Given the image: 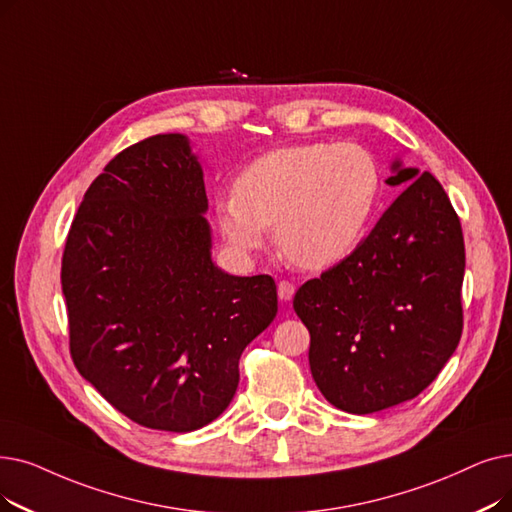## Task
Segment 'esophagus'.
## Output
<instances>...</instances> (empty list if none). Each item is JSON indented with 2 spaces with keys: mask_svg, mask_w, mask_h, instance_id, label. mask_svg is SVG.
Segmentation results:
<instances>
[{
  "mask_svg": "<svg viewBox=\"0 0 512 512\" xmlns=\"http://www.w3.org/2000/svg\"><path fill=\"white\" fill-rule=\"evenodd\" d=\"M278 297H280V301H291L293 297H295V286L291 284V282H286V280H282V282H278Z\"/></svg>",
  "mask_w": 512,
  "mask_h": 512,
  "instance_id": "1",
  "label": "esophagus"
}]
</instances>
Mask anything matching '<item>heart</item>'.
<instances>
[{
	"instance_id": "b5f03b06",
	"label": "heart",
	"mask_w": 512,
	"mask_h": 512,
	"mask_svg": "<svg viewBox=\"0 0 512 512\" xmlns=\"http://www.w3.org/2000/svg\"><path fill=\"white\" fill-rule=\"evenodd\" d=\"M379 198V169L358 144L276 148L244 167L234 194L215 201L221 236L238 253L263 247L268 228L282 257L326 270L362 240Z\"/></svg>"
}]
</instances>
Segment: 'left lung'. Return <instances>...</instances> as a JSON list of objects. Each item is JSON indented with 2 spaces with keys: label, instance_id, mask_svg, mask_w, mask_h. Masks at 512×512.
Masks as SVG:
<instances>
[{
  "label": "left lung",
  "instance_id": "obj_1",
  "mask_svg": "<svg viewBox=\"0 0 512 512\" xmlns=\"http://www.w3.org/2000/svg\"><path fill=\"white\" fill-rule=\"evenodd\" d=\"M385 182L404 192L349 257L293 299L311 337V376L351 414L414 399L462 335L464 240L446 190L402 159Z\"/></svg>",
  "mask_w": 512,
  "mask_h": 512
}]
</instances>
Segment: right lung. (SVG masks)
Returning a JSON list of instances; mask_svg holds the SVG:
<instances>
[{"label": "right lung", "mask_w": 512, "mask_h": 512, "mask_svg": "<svg viewBox=\"0 0 512 512\" xmlns=\"http://www.w3.org/2000/svg\"><path fill=\"white\" fill-rule=\"evenodd\" d=\"M203 167L184 133H159L104 167L62 255L71 355L110 406L188 433L224 412L238 360L278 311L272 276L217 268Z\"/></svg>", "instance_id": "right-lung-1"}]
</instances>
